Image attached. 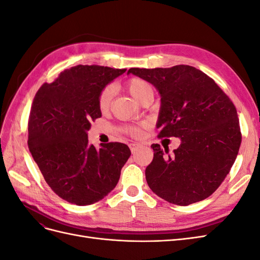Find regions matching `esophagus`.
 Returning <instances> with one entry per match:
<instances>
[{
  "instance_id": "1",
  "label": "esophagus",
  "mask_w": 260,
  "mask_h": 260,
  "mask_svg": "<svg viewBox=\"0 0 260 260\" xmlns=\"http://www.w3.org/2000/svg\"><path fill=\"white\" fill-rule=\"evenodd\" d=\"M139 144H137V143H131V144H129V147H130V149H131V152L132 153H135L137 149L139 148Z\"/></svg>"
}]
</instances>
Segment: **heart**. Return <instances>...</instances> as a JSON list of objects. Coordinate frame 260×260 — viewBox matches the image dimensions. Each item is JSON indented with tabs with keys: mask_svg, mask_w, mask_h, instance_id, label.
I'll return each mask as SVG.
<instances>
[{
	"mask_svg": "<svg viewBox=\"0 0 260 260\" xmlns=\"http://www.w3.org/2000/svg\"><path fill=\"white\" fill-rule=\"evenodd\" d=\"M127 89L130 92L131 95L138 100L139 102L142 101L147 94L153 93V90L146 81L140 79V78H131L127 82ZM114 98V86L112 84H108L104 86L102 91L100 92V95L98 99V105L102 112H105L109 108L112 104V101ZM125 132L129 133L132 137H140L141 135V128L135 127V125H128L125 127Z\"/></svg>",
	"mask_w": 260,
	"mask_h": 260,
	"instance_id": "1",
	"label": "heart"
}]
</instances>
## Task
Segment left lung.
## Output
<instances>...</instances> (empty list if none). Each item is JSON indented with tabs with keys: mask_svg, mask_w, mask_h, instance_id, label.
Masks as SVG:
<instances>
[{
	"mask_svg": "<svg viewBox=\"0 0 260 260\" xmlns=\"http://www.w3.org/2000/svg\"><path fill=\"white\" fill-rule=\"evenodd\" d=\"M160 94L156 127L158 138L181 139L171 156L168 147L153 144L154 158L145 169L151 190L180 206L207 199L222 183L237 158L242 135L229 96L200 69L130 68Z\"/></svg>",
	"mask_w": 260,
	"mask_h": 260,
	"instance_id": "obj_1",
	"label": "left lung"
}]
</instances>
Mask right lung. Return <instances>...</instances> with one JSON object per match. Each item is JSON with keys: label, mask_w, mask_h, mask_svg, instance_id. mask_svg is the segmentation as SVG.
<instances>
[{"label": "right lung", "mask_w": 260, "mask_h": 260, "mask_svg": "<svg viewBox=\"0 0 260 260\" xmlns=\"http://www.w3.org/2000/svg\"><path fill=\"white\" fill-rule=\"evenodd\" d=\"M127 69L78 65L36 93L28 121V146L49 186L76 205L94 204L113 191L131 155L119 142L89 143L91 121L102 116V89Z\"/></svg>", "instance_id": "right-lung-1"}]
</instances>
